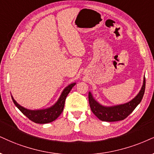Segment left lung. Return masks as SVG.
I'll list each match as a JSON object with an SVG mask.
<instances>
[{
	"label": "left lung",
	"instance_id": "obj_1",
	"mask_svg": "<svg viewBox=\"0 0 154 154\" xmlns=\"http://www.w3.org/2000/svg\"><path fill=\"white\" fill-rule=\"evenodd\" d=\"M145 87L146 79L144 77L143 86H142L141 91L134 99L130 100L129 102L126 103L110 106V107L100 105L99 103H98L94 99L91 93L89 92L88 100L91 109L98 119L103 121L113 122V121H122L126 117H128V116L130 115L133 111L136 109V106L141 103L144 92H145Z\"/></svg>",
	"mask_w": 154,
	"mask_h": 154
}]
</instances>
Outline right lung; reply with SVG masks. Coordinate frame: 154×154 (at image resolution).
<instances>
[{"mask_svg":"<svg viewBox=\"0 0 154 154\" xmlns=\"http://www.w3.org/2000/svg\"><path fill=\"white\" fill-rule=\"evenodd\" d=\"M75 83H71L65 88L63 91L60 98L57 100V102L48 109H42V110H29L25 109L23 106H20L17 102L13 99L12 97L13 101L16 107L22 112L26 117L28 118L30 120L33 121L36 123H48L52 122L60 115L64 108L66 98L67 97L68 94L71 91L72 88L75 86Z\"/></svg>","mask_w":154,"mask_h":154,"instance_id":"1","label":"right lung"}]
</instances>
